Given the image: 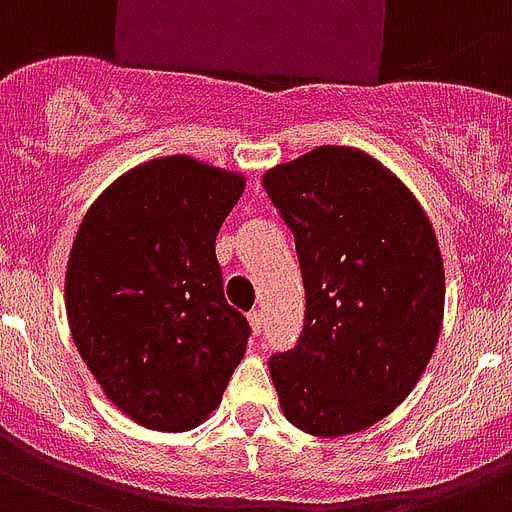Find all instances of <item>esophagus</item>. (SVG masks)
<instances>
[{"label":"esophagus","mask_w":512,"mask_h":512,"mask_svg":"<svg viewBox=\"0 0 512 512\" xmlns=\"http://www.w3.org/2000/svg\"><path fill=\"white\" fill-rule=\"evenodd\" d=\"M248 325H251V333L259 335L261 327H264V314L261 312H251L248 314Z\"/></svg>","instance_id":"1"}]
</instances>
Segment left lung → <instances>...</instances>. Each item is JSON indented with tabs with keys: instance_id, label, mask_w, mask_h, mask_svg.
<instances>
[{
	"instance_id": "left-lung-1",
	"label": "left lung",
	"mask_w": 512,
	"mask_h": 512,
	"mask_svg": "<svg viewBox=\"0 0 512 512\" xmlns=\"http://www.w3.org/2000/svg\"><path fill=\"white\" fill-rule=\"evenodd\" d=\"M296 235L306 325L269 359L282 415L338 439L407 399L444 320V261L412 190L359 147L322 145L264 174Z\"/></svg>"
}]
</instances>
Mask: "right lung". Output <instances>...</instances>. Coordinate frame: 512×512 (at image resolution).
<instances>
[{"mask_svg":"<svg viewBox=\"0 0 512 512\" xmlns=\"http://www.w3.org/2000/svg\"><path fill=\"white\" fill-rule=\"evenodd\" d=\"M245 190L240 171L161 155L97 195L73 237L65 314L102 394L142 428H198L248 346L224 301L216 235Z\"/></svg>","mask_w":512,"mask_h":512,"instance_id":"add662e5","label":"right lung"}]
</instances>
